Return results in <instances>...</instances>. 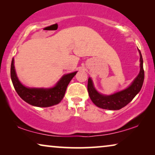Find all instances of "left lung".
<instances>
[{"label": "left lung", "instance_id": "left-lung-1", "mask_svg": "<svg viewBox=\"0 0 155 155\" xmlns=\"http://www.w3.org/2000/svg\"><path fill=\"white\" fill-rule=\"evenodd\" d=\"M140 72L137 77L133 80L128 87L112 94L106 95L99 93L94 86L92 78H89L87 83V91L91 100L97 107L104 109L119 110L130 103L133 99L140 91L144 82L143 60L140 51Z\"/></svg>", "mask_w": 155, "mask_h": 155}]
</instances>
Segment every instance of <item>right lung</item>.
<instances>
[{
  "mask_svg": "<svg viewBox=\"0 0 155 155\" xmlns=\"http://www.w3.org/2000/svg\"><path fill=\"white\" fill-rule=\"evenodd\" d=\"M77 73L78 71H75L63 75L52 87H27L22 84L17 76L14 58H12L10 68V77L17 93L27 103L37 107H48L60 103L68 85Z\"/></svg>",
  "mask_w": 155,
  "mask_h": 155,
  "instance_id": "right-lung-1",
  "label": "right lung"
}]
</instances>
